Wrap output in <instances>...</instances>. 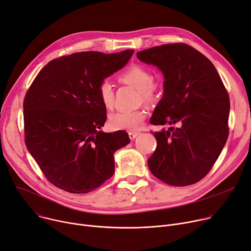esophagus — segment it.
<instances>
[{
    "mask_svg": "<svg viewBox=\"0 0 251 251\" xmlns=\"http://www.w3.org/2000/svg\"><path fill=\"white\" fill-rule=\"evenodd\" d=\"M139 135V132L137 131H128V137L130 140H135Z\"/></svg>",
    "mask_w": 251,
    "mask_h": 251,
    "instance_id": "34e87169",
    "label": "esophagus"
}]
</instances>
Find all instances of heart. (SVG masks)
<instances>
[{"mask_svg": "<svg viewBox=\"0 0 251 251\" xmlns=\"http://www.w3.org/2000/svg\"><path fill=\"white\" fill-rule=\"evenodd\" d=\"M119 80L139 89L141 98L147 102L155 100L158 95V85L153 82L152 74L149 70L142 66L132 65L128 67L123 74H121ZM97 95L105 108L110 109L113 107L114 94L109 82L103 81L98 85ZM145 117L146 111L144 108L117 111L110 115L109 126L116 130L137 129L145 120Z\"/></svg>", "mask_w": 251, "mask_h": 251, "instance_id": "obj_1", "label": "heart"}]
</instances>
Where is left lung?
I'll list each match as a JSON object with an SVG mask.
<instances>
[{"instance_id":"obj_1","label":"left lung","mask_w":251,"mask_h":251,"mask_svg":"<svg viewBox=\"0 0 251 251\" xmlns=\"http://www.w3.org/2000/svg\"><path fill=\"white\" fill-rule=\"evenodd\" d=\"M137 57L164 76V95L150 123L171 126L153 132L157 147L148 159L150 171L169 185L197 183L212 169L228 139L226 88L209 58L185 43L162 44L139 51Z\"/></svg>"}]
</instances>
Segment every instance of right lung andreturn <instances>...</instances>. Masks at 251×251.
I'll return each instance as SVG.
<instances>
[{"label": "right lung", "instance_id": "right-lung-1", "mask_svg": "<svg viewBox=\"0 0 251 251\" xmlns=\"http://www.w3.org/2000/svg\"><path fill=\"white\" fill-rule=\"evenodd\" d=\"M134 51H82L54 58L29 87L23 102L25 144L54 186L87 194L113 175V154L129 138L125 130H99L106 108L97 88L124 68Z\"/></svg>", "mask_w": 251, "mask_h": 251}]
</instances>
